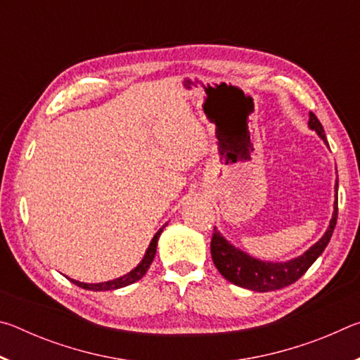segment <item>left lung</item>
<instances>
[{"mask_svg":"<svg viewBox=\"0 0 360 360\" xmlns=\"http://www.w3.org/2000/svg\"><path fill=\"white\" fill-rule=\"evenodd\" d=\"M308 127L316 131L324 144L328 148L324 129L321 122L313 112H309ZM338 216V178L335 179V200H333V212L332 219L328 222V227L321 236L319 241H316L311 248H308L298 257L271 262L262 260L248 254L243 249L236 248L225 238V236L214 227V235L211 240V255L219 273L230 281L231 284L240 285L249 290L255 292H270L276 289H283L285 285L294 284L298 278L304 275V271L311 266L316 259L324 252L328 241L332 238L333 229L337 225Z\"/></svg>","mask_w":360,"mask_h":360,"instance_id":"left-lung-1","label":"left lung"}]
</instances>
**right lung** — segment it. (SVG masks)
I'll use <instances>...</instances> for the list:
<instances>
[{
    "label": "right lung",
    "instance_id": "1",
    "mask_svg": "<svg viewBox=\"0 0 360 360\" xmlns=\"http://www.w3.org/2000/svg\"><path fill=\"white\" fill-rule=\"evenodd\" d=\"M165 225H162V227L157 230V233L152 236V240L149 243L148 249H146V252L143 255L141 262H139V264L135 268H133V270H130L129 273H127V275L120 276V278H115V279H111V281H105V283H81V281H76V279H71L68 276H66V278H68L72 284L79 285V288L87 289V290H95V292H100V290H115V289L125 288V285H130L133 283L139 281V279H141L146 275V271L149 270L152 260H154V257H155L157 243H158V238H160L163 229H165Z\"/></svg>",
    "mask_w": 360,
    "mask_h": 360
}]
</instances>
